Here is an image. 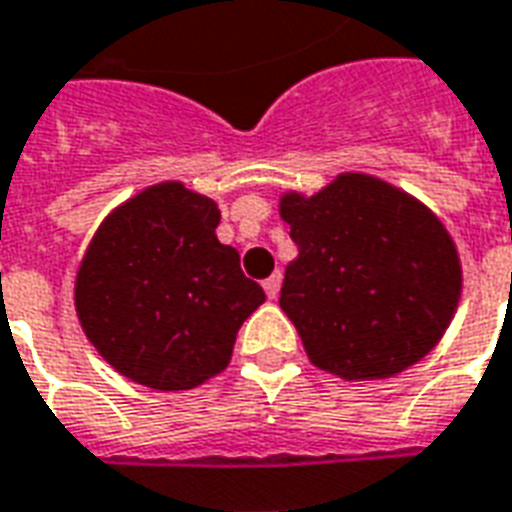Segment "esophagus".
Segmentation results:
<instances>
[{"instance_id": "obj_1", "label": "esophagus", "mask_w": 512, "mask_h": 512, "mask_svg": "<svg viewBox=\"0 0 512 512\" xmlns=\"http://www.w3.org/2000/svg\"><path fill=\"white\" fill-rule=\"evenodd\" d=\"M280 285H282V274L280 271H274L266 282H263V288H266L268 299H277V293H280Z\"/></svg>"}]
</instances>
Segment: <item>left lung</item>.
I'll return each instance as SVG.
<instances>
[{"label": "left lung", "mask_w": 512, "mask_h": 512, "mask_svg": "<svg viewBox=\"0 0 512 512\" xmlns=\"http://www.w3.org/2000/svg\"><path fill=\"white\" fill-rule=\"evenodd\" d=\"M299 257L280 307L307 357L343 380H382L418 363L455 316L460 257L441 221L405 191L341 174L305 199L285 194Z\"/></svg>", "instance_id": "8db88e82"}]
</instances>
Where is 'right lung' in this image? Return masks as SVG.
I'll list each match as a JSON object with an SVG mask.
<instances>
[{
    "mask_svg": "<svg viewBox=\"0 0 512 512\" xmlns=\"http://www.w3.org/2000/svg\"><path fill=\"white\" fill-rule=\"evenodd\" d=\"M219 207L160 182L116 207L82 257L74 305L88 341L119 374L188 391L227 368L235 335L266 302L216 238Z\"/></svg>",
    "mask_w": 512,
    "mask_h": 512,
    "instance_id": "obj_1",
    "label": "right lung"
}]
</instances>
